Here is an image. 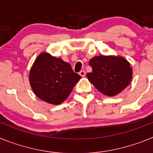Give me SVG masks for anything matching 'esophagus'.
<instances>
[{
  "label": "esophagus",
  "mask_w": 153,
  "mask_h": 153,
  "mask_svg": "<svg viewBox=\"0 0 153 153\" xmlns=\"http://www.w3.org/2000/svg\"><path fill=\"white\" fill-rule=\"evenodd\" d=\"M79 75H80L81 76H82V77H84L85 76H86V72H85L84 70H81V71L79 73Z\"/></svg>",
  "instance_id": "obj_1"
}]
</instances>
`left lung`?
Wrapping results in <instances>:
<instances>
[{"instance_id":"1","label":"left lung","mask_w":153,"mask_h":153,"mask_svg":"<svg viewBox=\"0 0 153 153\" xmlns=\"http://www.w3.org/2000/svg\"><path fill=\"white\" fill-rule=\"evenodd\" d=\"M93 70L86 76L96 88L105 95L113 97L131 82L130 63L122 56H97L89 62Z\"/></svg>"}]
</instances>
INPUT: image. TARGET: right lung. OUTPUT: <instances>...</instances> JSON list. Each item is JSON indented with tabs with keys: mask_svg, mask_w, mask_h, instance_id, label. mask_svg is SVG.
Returning <instances> with one entry per match:
<instances>
[{
	"mask_svg": "<svg viewBox=\"0 0 153 153\" xmlns=\"http://www.w3.org/2000/svg\"><path fill=\"white\" fill-rule=\"evenodd\" d=\"M70 63L61 58L42 53L37 56L29 74L31 88L37 97L48 103L59 105L69 97L80 79Z\"/></svg>",
	"mask_w": 153,
	"mask_h": 153,
	"instance_id": "obj_1",
	"label": "right lung"
}]
</instances>
